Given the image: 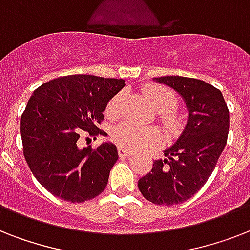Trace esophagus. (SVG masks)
I'll list each match as a JSON object with an SVG mask.
<instances>
[{"label":"esophagus","mask_w":250,"mask_h":250,"mask_svg":"<svg viewBox=\"0 0 250 250\" xmlns=\"http://www.w3.org/2000/svg\"><path fill=\"white\" fill-rule=\"evenodd\" d=\"M118 154H119V157H129L132 156V152H129L125 148H118Z\"/></svg>","instance_id":"34e87169"}]
</instances>
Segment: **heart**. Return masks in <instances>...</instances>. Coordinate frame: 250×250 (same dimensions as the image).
<instances>
[{
  "mask_svg": "<svg viewBox=\"0 0 250 250\" xmlns=\"http://www.w3.org/2000/svg\"><path fill=\"white\" fill-rule=\"evenodd\" d=\"M144 93L153 107L161 113V119L167 128L170 131H178L180 128V121L172 113V110L178 105L176 94L170 88L164 85L146 86ZM122 102H123V93L115 94L106 106V114L113 118L119 115ZM111 140L121 148L136 150L158 143L161 140V133L154 127H141L133 125L131 122H122L111 131Z\"/></svg>",
  "mask_w": 250,
  "mask_h": 250,
  "instance_id": "b5f03b06",
  "label": "heart"
}]
</instances>
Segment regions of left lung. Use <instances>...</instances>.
Returning <instances> with one entry per match:
<instances>
[{
	"mask_svg": "<svg viewBox=\"0 0 250 250\" xmlns=\"http://www.w3.org/2000/svg\"><path fill=\"white\" fill-rule=\"evenodd\" d=\"M153 80L178 92L189 115L178 140L164 150V160L154 161L137 186L148 201L176 205L197 193L215 168L227 143L229 113L222 92L211 84L184 76Z\"/></svg>",
	"mask_w": 250,
	"mask_h": 250,
	"instance_id": "1",
	"label": "left lung"
}]
</instances>
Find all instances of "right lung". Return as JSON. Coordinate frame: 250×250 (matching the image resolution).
Masks as SVG:
<instances>
[{"mask_svg":"<svg viewBox=\"0 0 250 250\" xmlns=\"http://www.w3.org/2000/svg\"><path fill=\"white\" fill-rule=\"evenodd\" d=\"M123 79L68 75L39 86L21 118L23 154L45 189L68 202H84L107 186L118 160L117 146L80 149L83 132L102 135L97 125L107 102L125 86Z\"/></svg>","mask_w":250,"mask_h":250,"instance_id":"obj_1","label":"right lung"}]
</instances>
